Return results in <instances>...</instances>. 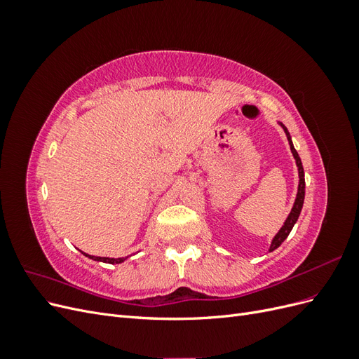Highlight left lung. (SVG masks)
Listing matches in <instances>:
<instances>
[{
  "label": "left lung",
  "instance_id": "8db88e82",
  "mask_svg": "<svg viewBox=\"0 0 359 359\" xmlns=\"http://www.w3.org/2000/svg\"><path fill=\"white\" fill-rule=\"evenodd\" d=\"M278 124L283 127L285 133H286V137L289 140V147H290V151H292V156L293 158H295V163H297V168H298V178H299V182H298V191H297V198H295V202H293V206L290 210V214L287 215V219L285 220L283 226L280 227V231L276 233V236L273 238V241H271V245H269V252H274L276 248H278L281 245V243H283L286 238L289 236L292 227L295 226V223L298 222V217L301 214V210H302V205H304V196H306V180H304V168H302V163H301V158L297 153L295 147H293L292 144V137L287 132V128L281 124L278 121Z\"/></svg>",
  "mask_w": 359,
  "mask_h": 359
}]
</instances>
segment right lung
<instances>
[{"label":"right lung","mask_w":359,"mask_h":359,"mask_svg":"<svg viewBox=\"0 0 359 359\" xmlns=\"http://www.w3.org/2000/svg\"><path fill=\"white\" fill-rule=\"evenodd\" d=\"M82 255H85L86 257H90V259H93V260H97V262H104V264H112V265L121 264V262H124V260H126V257H118V259H115V257H99V256L86 255V253H83V252H82Z\"/></svg>","instance_id":"right-lung-1"}]
</instances>
